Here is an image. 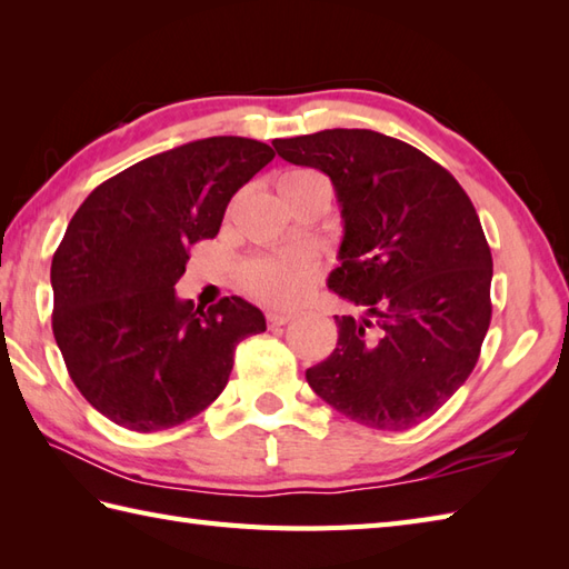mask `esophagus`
<instances>
[{
    "instance_id": "34e87169",
    "label": "esophagus",
    "mask_w": 569,
    "mask_h": 569,
    "mask_svg": "<svg viewBox=\"0 0 569 569\" xmlns=\"http://www.w3.org/2000/svg\"><path fill=\"white\" fill-rule=\"evenodd\" d=\"M293 320V312H283V310H269L266 312V322L271 325V328H281V325L291 322Z\"/></svg>"
}]
</instances>
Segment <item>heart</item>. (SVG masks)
<instances>
[{
  "label": "heart",
  "mask_w": 569,
  "mask_h": 569,
  "mask_svg": "<svg viewBox=\"0 0 569 569\" xmlns=\"http://www.w3.org/2000/svg\"><path fill=\"white\" fill-rule=\"evenodd\" d=\"M310 178H320L316 171H288L278 188H291L306 183ZM318 273V261L306 251L269 253V257H253L241 263L239 283L244 291L269 306H293L308 293L312 278Z\"/></svg>",
  "instance_id": "obj_1"
}]
</instances>
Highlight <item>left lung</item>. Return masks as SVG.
I'll return each instance as SVG.
<instances>
[{"label":"left lung","mask_w":569,"mask_h":569,"mask_svg":"<svg viewBox=\"0 0 569 569\" xmlns=\"http://www.w3.org/2000/svg\"><path fill=\"white\" fill-rule=\"evenodd\" d=\"M283 161L330 176L345 237L328 286L335 352L306 379L361 426L408 430L475 369L491 322V251L475 204L440 163L371 129L273 139Z\"/></svg>","instance_id":"1"}]
</instances>
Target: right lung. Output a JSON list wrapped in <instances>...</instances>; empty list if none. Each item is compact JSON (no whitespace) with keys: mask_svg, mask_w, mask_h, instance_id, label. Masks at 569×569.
Segmentation results:
<instances>
[{"mask_svg":"<svg viewBox=\"0 0 569 569\" xmlns=\"http://www.w3.org/2000/svg\"><path fill=\"white\" fill-rule=\"evenodd\" d=\"M269 143L210 137L156 153L94 188L53 253V335L72 383L117 426L156 432L208 408L234 349L266 330L229 296L202 310L176 296L190 244L220 232L234 192L273 159Z\"/></svg>","mask_w":569,"mask_h":569,"instance_id":"right-lung-1","label":"right lung"}]
</instances>
